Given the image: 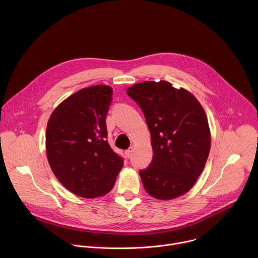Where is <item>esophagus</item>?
I'll use <instances>...</instances> for the list:
<instances>
[{
  "label": "esophagus",
  "mask_w": 258,
  "mask_h": 258,
  "mask_svg": "<svg viewBox=\"0 0 258 258\" xmlns=\"http://www.w3.org/2000/svg\"><path fill=\"white\" fill-rule=\"evenodd\" d=\"M132 153H133V147H131V148L130 149H127L126 151H125V155L130 158L131 156H132Z\"/></svg>",
  "instance_id": "1"
}]
</instances>
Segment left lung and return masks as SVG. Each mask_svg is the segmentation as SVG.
I'll list each match as a JSON object with an SVG mask.
<instances>
[{
	"instance_id": "8db88e82",
	"label": "left lung",
	"mask_w": 258,
	"mask_h": 258,
	"mask_svg": "<svg viewBox=\"0 0 258 258\" xmlns=\"http://www.w3.org/2000/svg\"><path fill=\"white\" fill-rule=\"evenodd\" d=\"M141 107L151 134L153 160L140 171L150 196L171 200L189 192L201 174L211 144L203 107L189 91L165 81L143 82L126 90Z\"/></svg>"
}]
</instances>
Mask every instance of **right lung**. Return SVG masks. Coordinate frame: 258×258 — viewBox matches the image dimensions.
Wrapping results in <instances>:
<instances>
[{
  "instance_id": "right-lung-1",
  "label": "right lung",
  "mask_w": 258,
  "mask_h": 258,
  "mask_svg": "<svg viewBox=\"0 0 258 258\" xmlns=\"http://www.w3.org/2000/svg\"><path fill=\"white\" fill-rule=\"evenodd\" d=\"M112 93L106 85L82 89L55 108L47 124L50 167L68 191L83 198L109 193L123 166L106 140Z\"/></svg>"
}]
</instances>
